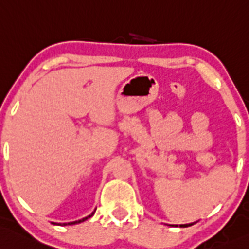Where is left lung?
Segmentation results:
<instances>
[{
    "label": "left lung",
    "mask_w": 249,
    "mask_h": 249,
    "mask_svg": "<svg viewBox=\"0 0 249 249\" xmlns=\"http://www.w3.org/2000/svg\"><path fill=\"white\" fill-rule=\"evenodd\" d=\"M192 224H195V223H188V224H180V227H190V226H192ZM178 227V226H177Z\"/></svg>",
    "instance_id": "left-lung-1"
}]
</instances>
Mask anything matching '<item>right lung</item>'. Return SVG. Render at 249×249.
Instances as JSON below:
<instances>
[{
  "instance_id": "right-lung-1",
  "label": "right lung",
  "mask_w": 249,
  "mask_h": 249,
  "mask_svg": "<svg viewBox=\"0 0 249 249\" xmlns=\"http://www.w3.org/2000/svg\"><path fill=\"white\" fill-rule=\"evenodd\" d=\"M94 213H95V210H94L93 213H91L89 214V216L85 217V218H82V219H78V221H75V222H69V223H58V226H72V224H78V223H81V222H85L86 219L90 218V217L93 216V214H94ZM52 224H57V223H54V222H52Z\"/></svg>"
}]
</instances>
